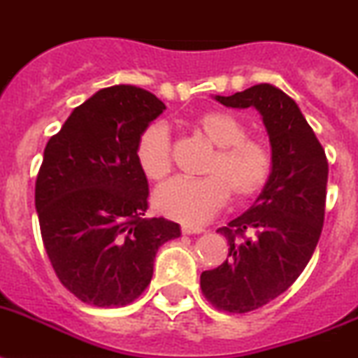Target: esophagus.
<instances>
[{"mask_svg":"<svg viewBox=\"0 0 358 358\" xmlns=\"http://www.w3.org/2000/svg\"><path fill=\"white\" fill-rule=\"evenodd\" d=\"M182 234H201L203 232V229H199V227H190V225H182Z\"/></svg>","mask_w":358,"mask_h":358,"instance_id":"1","label":"esophagus"}]
</instances>
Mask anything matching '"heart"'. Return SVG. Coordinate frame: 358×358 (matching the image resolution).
<instances>
[{
  "label": "heart",
  "mask_w": 358,
  "mask_h": 358,
  "mask_svg": "<svg viewBox=\"0 0 358 358\" xmlns=\"http://www.w3.org/2000/svg\"><path fill=\"white\" fill-rule=\"evenodd\" d=\"M192 128L212 144L201 179L177 177L159 186L153 206L170 220L199 225L225 206L229 197L247 203L264 192L273 176V153L262 141L249 138V128L229 111L212 109L194 119ZM135 161L150 181L172 172V141L159 122L148 124L135 143Z\"/></svg>",
  "instance_id": "heart-1"
}]
</instances>
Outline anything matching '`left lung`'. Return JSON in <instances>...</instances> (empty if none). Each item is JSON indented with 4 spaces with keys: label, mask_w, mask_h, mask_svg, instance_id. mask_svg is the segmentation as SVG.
<instances>
[{
    "label": "left lung",
    "mask_w": 358,
    "mask_h": 358,
    "mask_svg": "<svg viewBox=\"0 0 358 358\" xmlns=\"http://www.w3.org/2000/svg\"><path fill=\"white\" fill-rule=\"evenodd\" d=\"M256 108L273 148V176L249 210L217 229L229 258L201 274V291L220 311H256L287 291L317 249L326 212L327 159L296 102L271 84L215 96Z\"/></svg>",
    "instance_id": "1"
}]
</instances>
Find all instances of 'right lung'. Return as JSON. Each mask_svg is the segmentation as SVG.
<instances>
[{"mask_svg": "<svg viewBox=\"0 0 358 358\" xmlns=\"http://www.w3.org/2000/svg\"><path fill=\"white\" fill-rule=\"evenodd\" d=\"M162 109L141 87H106L47 143L34 190L41 239L62 285L84 303L137 300L159 247L181 236L173 221L144 217L150 192L135 161L138 135Z\"/></svg>", "mask_w": 358, "mask_h": 358, "instance_id": "obj_1", "label": "right lung"}]
</instances>
